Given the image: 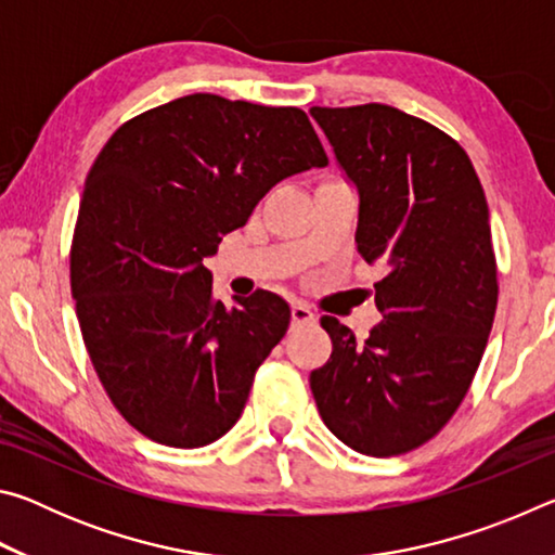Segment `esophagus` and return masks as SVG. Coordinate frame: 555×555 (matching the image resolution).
<instances>
[{"mask_svg":"<svg viewBox=\"0 0 555 555\" xmlns=\"http://www.w3.org/2000/svg\"><path fill=\"white\" fill-rule=\"evenodd\" d=\"M291 318H294V325L315 323V313L306 304H298V300L294 306H291Z\"/></svg>","mask_w":555,"mask_h":555,"instance_id":"obj_1","label":"esophagus"}]
</instances>
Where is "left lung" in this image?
Masks as SVG:
<instances>
[{
    "label": "left lung",
    "mask_w": 555,
    "mask_h": 555,
    "mask_svg": "<svg viewBox=\"0 0 555 555\" xmlns=\"http://www.w3.org/2000/svg\"><path fill=\"white\" fill-rule=\"evenodd\" d=\"M360 195L357 251L384 261L367 340L333 315L311 389L323 424L362 455L424 446L473 384L496 311L490 210L453 137L397 107H311Z\"/></svg>",
    "instance_id": "left-lung-1"
}]
</instances>
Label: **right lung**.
Wrapping results in <instances>:
<instances>
[{
    "label": "right lung",
    "instance_id": "obj_1",
    "mask_svg": "<svg viewBox=\"0 0 555 555\" xmlns=\"http://www.w3.org/2000/svg\"><path fill=\"white\" fill-rule=\"evenodd\" d=\"M327 166L311 119L210 92L121 125L92 164L70 291L92 367L139 434L201 448L237 424L291 308L259 288L212 298L203 259L284 178Z\"/></svg>",
    "mask_w": 555,
    "mask_h": 555
}]
</instances>
